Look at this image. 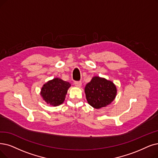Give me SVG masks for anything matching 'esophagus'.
I'll return each instance as SVG.
<instances>
[{
    "instance_id": "34e87169",
    "label": "esophagus",
    "mask_w": 158,
    "mask_h": 158,
    "mask_svg": "<svg viewBox=\"0 0 158 158\" xmlns=\"http://www.w3.org/2000/svg\"><path fill=\"white\" fill-rule=\"evenodd\" d=\"M74 85L77 86V87H81V82L80 81H74Z\"/></svg>"
}]
</instances>
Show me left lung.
Returning <instances> with one entry per match:
<instances>
[{"label":"left lung","instance_id":"8db88e82","mask_svg":"<svg viewBox=\"0 0 158 158\" xmlns=\"http://www.w3.org/2000/svg\"><path fill=\"white\" fill-rule=\"evenodd\" d=\"M88 104L95 109L110 105L116 97V85L111 80L93 77L84 89Z\"/></svg>","mask_w":158,"mask_h":158}]
</instances>
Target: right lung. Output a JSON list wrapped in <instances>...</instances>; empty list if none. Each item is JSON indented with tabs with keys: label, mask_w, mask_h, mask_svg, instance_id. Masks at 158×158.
Listing matches in <instances>:
<instances>
[{
	"label": "right lung",
	"mask_w": 158,
	"mask_h": 158,
	"mask_svg": "<svg viewBox=\"0 0 158 158\" xmlns=\"http://www.w3.org/2000/svg\"><path fill=\"white\" fill-rule=\"evenodd\" d=\"M71 86L68 81L60 78H54L43 85L40 94L47 104L58 106L64 102L67 91Z\"/></svg>",
	"instance_id": "add662e5"
}]
</instances>
